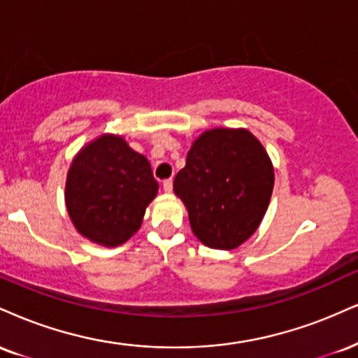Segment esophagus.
Returning <instances> with one entry per match:
<instances>
[{"instance_id":"esophagus-1","label":"esophagus","mask_w":358,"mask_h":358,"mask_svg":"<svg viewBox=\"0 0 358 358\" xmlns=\"http://www.w3.org/2000/svg\"><path fill=\"white\" fill-rule=\"evenodd\" d=\"M163 190H165L166 193H171V190H173V180L168 178L163 182Z\"/></svg>"}]
</instances>
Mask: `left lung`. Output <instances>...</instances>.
Masks as SVG:
<instances>
[{
  "label": "left lung",
  "instance_id": "8db88e82",
  "mask_svg": "<svg viewBox=\"0 0 358 358\" xmlns=\"http://www.w3.org/2000/svg\"><path fill=\"white\" fill-rule=\"evenodd\" d=\"M173 190L198 240L231 250L260 225L273 192V166L250 131L215 128L195 140Z\"/></svg>",
  "mask_w": 358,
  "mask_h": 358
}]
</instances>
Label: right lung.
<instances>
[{
    "mask_svg": "<svg viewBox=\"0 0 358 358\" xmlns=\"http://www.w3.org/2000/svg\"><path fill=\"white\" fill-rule=\"evenodd\" d=\"M158 183L150 162L122 136L103 135L85 146L71 163L66 208L81 235L116 247L140 228Z\"/></svg>",
    "mask_w": 358,
    "mask_h": 358,
    "instance_id": "right-lung-1",
    "label": "right lung"
}]
</instances>
